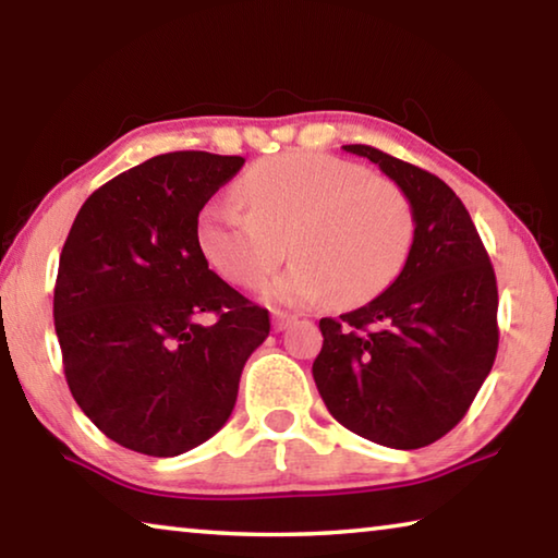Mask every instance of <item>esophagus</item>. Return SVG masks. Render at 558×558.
<instances>
[{"mask_svg": "<svg viewBox=\"0 0 558 558\" xmlns=\"http://www.w3.org/2000/svg\"><path fill=\"white\" fill-rule=\"evenodd\" d=\"M298 320L295 315H288V313H272V327H276L278 332L286 330V327H290Z\"/></svg>", "mask_w": 558, "mask_h": 558, "instance_id": "34e87169", "label": "esophagus"}]
</instances>
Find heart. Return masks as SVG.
I'll return each instance as SVG.
<instances>
[{
	"label": "heart",
	"mask_w": 558,
	"mask_h": 558,
	"mask_svg": "<svg viewBox=\"0 0 558 558\" xmlns=\"http://www.w3.org/2000/svg\"><path fill=\"white\" fill-rule=\"evenodd\" d=\"M198 220V243L226 280L258 288L286 260L298 263L268 288L280 303L355 307L385 293L414 243V208L390 179L325 154L265 158ZM289 245L286 246L284 243Z\"/></svg>",
	"instance_id": "obj_1"
}]
</instances>
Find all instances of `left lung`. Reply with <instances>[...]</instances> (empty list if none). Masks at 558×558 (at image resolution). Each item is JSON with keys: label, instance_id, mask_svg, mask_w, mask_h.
Segmentation results:
<instances>
[{"label": "left lung", "instance_id": "obj_1", "mask_svg": "<svg viewBox=\"0 0 558 558\" xmlns=\"http://www.w3.org/2000/svg\"><path fill=\"white\" fill-rule=\"evenodd\" d=\"M365 156L407 193L414 243L385 293L323 317L313 377L342 427L375 445L420 449L464 417L497 357V278L464 203L429 171L373 146Z\"/></svg>", "mask_w": 558, "mask_h": 558}]
</instances>
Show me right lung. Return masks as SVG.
<instances>
[{
  "instance_id": "right-lung-1",
  "label": "right lung",
  "mask_w": 558,
  "mask_h": 558,
  "mask_svg": "<svg viewBox=\"0 0 558 558\" xmlns=\"http://www.w3.org/2000/svg\"><path fill=\"white\" fill-rule=\"evenodd\" d=\"M245 158L173 151L104 183L59 258L54 327L76 404L117 445L175 457L231 417L247 357L270 332L208 268L198 214ZM214 312L217 323L197 317Z\"/></svg>"
}]
</instances>
